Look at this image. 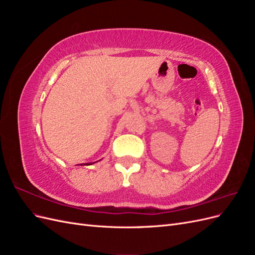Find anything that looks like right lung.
I'll use <instances>...</instances> for the list:
<instances>
[{
    "mask_svg": "<svg viewBox=\"0 0 255 255\" xmlns=\"http://www.w3.org/2000/svg\"><path fill=\"white\" fill-rule=\"evenodd\" d=\"M101 159H99V160H97V161H94V163H85V164H80L81 166H90V165H94L95 163H98V161H100Z\"/></svg>",
    "mask_w": 255,
    "mask_h": 255,
    "instance_id": "1",
    "label": "right lung"
}]
</instances>
